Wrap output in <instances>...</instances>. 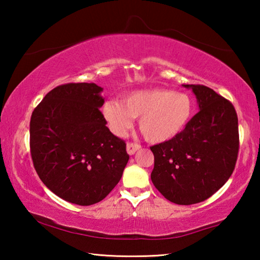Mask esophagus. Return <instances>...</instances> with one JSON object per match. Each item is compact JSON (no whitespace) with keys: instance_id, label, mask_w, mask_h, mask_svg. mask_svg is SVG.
<instances>
[{"instance_id":"34e87169","label":"esophagus","mask_w":260,"mask_h":260,"mask_svg":"<svg viewBox=\"0 0 260 260\" xmlns=\"http://www.w3.org/2000/svg\"><path fill=\"white\" fill-rule=\"evenodd\" d=\"M140 148H141L140 144L128 142V143H127V146H126V150H127V153H128V155H134V153L138 151Z\"/></svg>"}]
</instances>
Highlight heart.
I'll return each instance as SVG.
<instances>
[{"instance_id":"obj_1","label":"heart","mask_w":260,"mask_h":260,"mask_svg":"<svg viewBox=\"0 0 260 260\" xmlns=\"http://www.w3.org/2000/svg\"><path fill=\"white\" fill-rule=\"evenodd\" d=\"M193 113V101L186 93L164 88H150L124 94L121 100H109L102 114L109 128L117 136L126 135L133 118L149 142L161 143L186 128Z\"/></svg>"}]
</instances>
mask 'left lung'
I'll list each match as a JSON object with an SVG mask.
<instances>
[{"mask_svg": "<svg viewBox=\"0 0 260 260\" xmlns=\"http://www.w3.org/2000/svg\"><path fill=\"white\" fill-rule=\"evenodd\" d=\"M195 94L200 112L175 138L151 147V181L166 200L190 205L208 200L234 171L239 120L233 104L202 85H182Z\"/></svg>", "mask_w": 260, "mask_h": 260, "instance_id": "8db88e82", "label": "left lung"}]
</instances>
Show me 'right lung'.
Instances as JSON below:
<instances>
[{
    "label": "right lung",
    "mask_w": 260,
    "mask_h": 260,
    "mask_svg": "<svg viewBox=\"0 0 260 260\" xmlns=\"http://www.w3.org/2000/svg\"><path fill=\"white\" fill-rule=\"evenodd\" d=\"M94 82L54 88L34 109L29 146L35 171L64 201L91 205L116 187L129 159L126 144L107 126Z\"/></svg>",
    "instance_id": "right-lung-1"
}]
</instances>
